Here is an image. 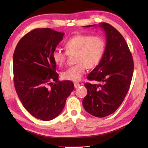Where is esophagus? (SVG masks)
<instances>
[{
	"label": "esophagus",
	"mask_w": 148,
	"mask_h": 148,
	"mask_svg": "<svg viewBox=\"0 0 148 148\" xmlns=\"http://www.w3.org/2000/svg\"><path fill=\"white\" fill-rule=\"evenodd\" d=\"M74 85L75 88H77V87H79L80 86V84L79 83H77V82H75V83H74Z\"/></svg>",
	"instance_id": "obj_1"
}]
</instances>
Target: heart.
Wrapping results in <instances>:
<instances>
[{
    "instance_id": "1",
    "label": "heart",
    "mask_w": 148,
    "mask_h": 148,
    "mask_svg": "<svg viewBox=\"0 0 148 148\" xmlns=\"http://www.w3.org/2000/svg\"><path fill=\"white\" fill-rule=\"evenodd\" d=\"M65 51L56 49L52 53V59L57 66L64 64L68 56L75 54L76 64L62 72L63 79L78 81L86 72L87 67L95 68L103 57L106 43L101 36L77 34L67 40L64 44Z\"/></svg>"
}]
</instances>
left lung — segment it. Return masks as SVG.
I'll return each mask as SVG.
<instances>
[{"label":"left lung","mask_w":148,"mask_h":148,"mask_svg":"<svg viewBox=\"0 0 148 148\" xmlns=\"http://www.w3.org/2000/svg\"><path fill=\"white\" fill-rule=\"evenodd\" d=\"M99 26L106 34V48L101 61L88 74L87 79L100 84H84L87 94L82 104L90 114L104 117L116 112L123 101L131 86L134 62L121 33L108 23H101Z\"/></svg>","instance_id":"8db88e82"}]
</instances>
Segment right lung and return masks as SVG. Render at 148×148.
Masks as SVG:
<instances>
[{"label": "right lung", "instance_id": "add662e5", "mask_svg": "<svg viewBox=\"0 0 148 148\" xmlns=\"http://www.w3.org/2000/svg\"><path fill=\"white\" fill-rule=\"evenodd\" d=\"M64 32L49 28L32 30L19 41L13 57L15 89L32 116L49 121L61 114L74 86L59 81L52 53Z\"/></svg>", "mask_w": 148, "mask_h": 148}]
</instances>
